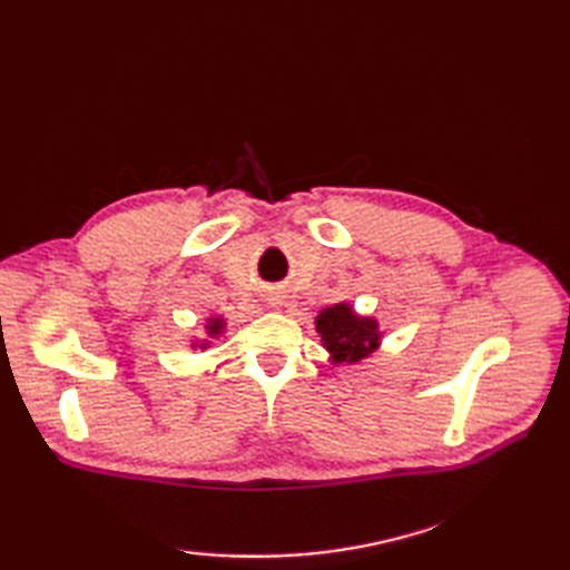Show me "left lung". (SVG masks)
I'll return each mask as SVG.
<instances>
[{
    "instance_id": "8db88e82",
    "label": "left lung",
    "mask_w": 570,
    "mask_h": 570,
    "mask_svg": "<svg viewBox=\"0 0 570 570\" xmlns=\"http://www.w3.org/2000/svg\"><path fill=\"white\" fill-rule=\"evenodd\" d=\"M316 331L333 364H356L381 347L377 321L354 314L350 304H333L316 316Z\"/></svg>"
}]
</instances>
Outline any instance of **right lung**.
Masks as SVG:
<instances>
[{"label": "right lung", "mask_w": 570, "mask_h": 570, "mask_svg": "<svg viewBox=\"0 0 570 570\" xmlns=\"http://www.w3.org/2000/svg\"><path fill=\"white\" fill-rule=\"evenodd\" d=\"M223 327H226V321H223L220 316H214V318L206 321V333H209V337H218L223 333ZM193 347L206 350V347H209V342H202V344L193 342Z\"/></svg>", "instance_id": "right-lung-1"}]
</instances>
